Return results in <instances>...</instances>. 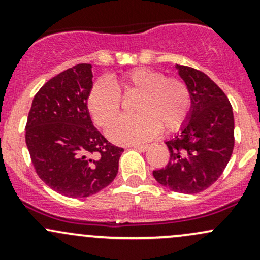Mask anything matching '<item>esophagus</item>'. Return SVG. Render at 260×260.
<instances>
[{
	"instance_id": "esophagus-1",
	"label": "esophagus",
	"mask_w": 260,
	"mask_h": 260,
	"mask_svg": "<svg viewBox=\"0 0 260 260\" xmlns=\"http://www.w3.org/2000/svg\"><path fill=\"white\" fill-rule=\"evenodd\" d=\"M132 148H134L136 150H138V151H147L149 145L148 144H133Z\"/></svg>"
}]
</instances>
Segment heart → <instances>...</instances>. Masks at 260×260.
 I'll use <instances>...</instances> for the list:
<instances>
[{
    "label": "heart",
    "instance_id": "b5f03b06",
    "mask_svg": "<svg viewBox=\"0 0 260 260\" xmlns=\"http://www.w3.org/2000/svg\"><path fill=\"white\" fill-rule=\"evenodd\" d=\"M138 95L134 116L116 120L107 129L120 144L142 143L160 132H175L186 122L190 110V94L183 80L165 77L147 67L133 68L121 74L115 85L98 80L88 95V110L95 123L106 127L121 111L122 98Z\"/></svg>",
    "mask_w": 260,
    "mask_h": 260
}]
</instances>
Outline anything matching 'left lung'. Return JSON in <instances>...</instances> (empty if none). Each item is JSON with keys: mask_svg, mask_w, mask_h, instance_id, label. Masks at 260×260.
I'll return each mask as SVG.
<instances>
[{"mask_svg": "<svg viewBox=\"0 0 260 260\" xmlns=\"http://www.w3.org/2000/svg\"><path fill=\"white\" fill-rule=\"evenodd\" d=\"M186 83L192 107L181 133L166 142L170 161L153 172L169 189L194 194L207 189L221 176L235 145L232 106L219 85L205 73L176 64Z\"/></svg>", "mask_w": 260, "mask_h": 260, "instance_id": "1", "label": "left lung"}]
</instances>
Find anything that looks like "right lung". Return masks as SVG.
Instances as JSON below:
<instances>
[{
    "instance_id": "1",
    "label": "right lung",
    "mask_w": 260,
    "mask_h": 260,
    "mask_svg": "<svg viewBox=\"0 0 260 260\" xmlns=\"http://www.w3.org/2000/svg\"><path fill=\"white\" fill-rule=\"evenodd\" d=\"M91 88V64L63 71L37 92L25 126L38 176L70 198H84L109 186L123 153L92 124L86 106Z\"/></svg>"
}]
</instances>
